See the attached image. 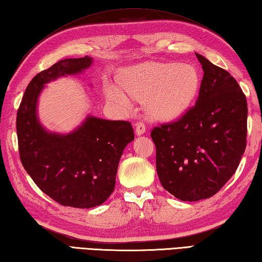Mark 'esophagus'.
Masks as SVG:
<instances>
[{
	"label": "esophagus",
	"mask_w": 262,
	"mask_h": 262,
	"mask_svg": "<svg viewBox=\"0 0 262 262\" xmlns=\"http://www.w3.org/2000/svg\"><path fill=\"white\" fill-rule=\"evenodd\" d=\"M135 127H136V129H135V133H136V135L137 136H141V135H143L145 133V130H146V128H145V125L143 124V122H137V124H135Z\"/></svg>",
	"instance_id": "obj_1"
}]
</instances>
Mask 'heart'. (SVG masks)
I'll return each instance as SVG.
<instances>
[{"label": "heart", "mask_w": 262, "mask_h": 262, "mask_svg": "<svg viewBox=\"0 0 262 262\" xmlns=\"http://www.w3.org/2000/svg\"><path fill=\"white\" fill-rule=\"evenodd\" d=\"M122 89L128 96L146 101L147 112L156 120H172L182 116L198 93L200 78L191 64L148 62L128 70L121 77ZM107 99L124 106L128 100L115 86L106 89Z\"/></svg>", "instance_id": "b5f03b06"}]
</instances>
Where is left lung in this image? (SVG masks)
<instances>
[{"label":"left lung","instance_id":"left-lung-1","mask_svg":"<svg viewBox=\"0 0 262 262\" xmlns=\"http://www.w3.org/2000/svg\"><path fill=\"white\" fill-rule=\"evenodd\" d=\"M195 55L203 70L195 105L151 133L161 185L189 202L214 195L235 173L247 146V97L226 70Z\"/></svg>","mask_w":262,"mask_h":262}]
</instances>
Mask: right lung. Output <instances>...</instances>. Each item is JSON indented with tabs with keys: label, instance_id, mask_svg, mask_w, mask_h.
Returning a JSON list of instances; mask_svg holds the SVG:
<instances>
[{
	"label": "right lung",
	"instance_id": "obj_1",
	"mask_svg": "<svg viewBox=\"0 0 262 262\" xmlns=\"http://www.w3.org/2000/svg\"><path fill=\"white\" fill-rule=\"evenodd\" d=\"M91 56L64 59L40 71L28 84L17 114L20 160L46 195L66 207L90 209L105 202L115 189L120 158L134 141L130 122L87 116L68 134L50 132L37 115L45 84L84 73Z\"/></svg>",
	"mask_w": 262,
	"mask_h": 262
}]
</instances>
